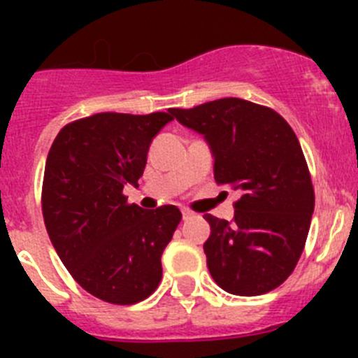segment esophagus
<instances>
[{"label":"esophagus","instance_id":"34e87169","mask_svg":"<svg viewBox=\"0 0 358 358\" xmlns=\"http://www.w3.org/2000/svg\"><path fill=\"white\" fill-rule=\"evenodd\" d=\"M181 213H182V220H189V218H192L195 215L194 211L186 210V208H185V210H181Z\"/></svg>","mask_w":358,"mask_h":358}]
</instances>
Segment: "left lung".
<instances>
[{"label": "left lung", "instance_id": "left-lung-1", "mask_svg": "<svg viewBox=\"0 0 358 358\" xmlns=\"http://www.w3.org/2000/svg\"><path fill=\"white\" fill-rule=\"evenodd\" d=\"M170 115L202 134L215 181L240 192L233 222L204 215L211 278L235 296L271 292L292 274L314 213V188L296 134L276 110L242 98Z\"/></svg>", "mask_w": 358, "mask_h": 358}]
</instances>
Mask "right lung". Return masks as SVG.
I'll list each match as a JSON object with an SVG mask.
<instances>
[{
  "mask_svg": "<svg viewBox=\"0 0 358 358\" xmlns=\"http://www.w3.org/2000/svg\"><path fill=\"white\" fill-rule=\"evenodd\" d=\"M172 120L100 113L66 125L48 152L46 231L69 274L102 301L134 305L159 285L161 255L181 211L170 204L147 211L122 192L138 186L152 140Z\"/></svg>",
  "mask_w": 358,
  "mask_h": 358,
  "instance_id": "1",
  "label": "right lung"
}]
</instances>
